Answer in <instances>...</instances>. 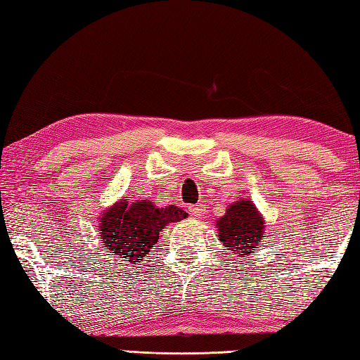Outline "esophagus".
I'll list each match as a JSON object with an SVG mask.
<instances>
[{
  "label": "esophagus",
  "instance_id": "34e87169",
  "mask_svg": "<svg viewBox=\"0 0 360 360\" xmlns=\"http://www.w3.org/2000/svg\"><path fill=\"white\" fill-rule=\"evenodd\" d=\"M188 210H190V214H192L193 217L201 218L202 214H204V210H206V207H204L202 202H198V204H193V206H190Z\"/></svg>",
  "mask_w": 360,
  "mask_h": 360
}]
</instances>
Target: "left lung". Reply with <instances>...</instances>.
Here are the masks:
<instances>
[{"mask_svg": "<svg viewBox=\"0 0 360 360\" xmlns=\"http://www.w3.org/2000/svg\"><path fill=\"white\" fill-rule=\"evenodd\" d=\"M215 226L224 248L242 257L250 256L265 237V220L251 200L231 202Z\"/></svg>", "mask_w": 360, "mask_h": 360, "instance_id": "8db88e82", "label": "left lung"}]
</instances>
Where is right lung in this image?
<instances>
[{"mask_svg":"<svg viewBox=\"0 0 360 360\" xmlns=\"http://www.w3.org/2000/svg\"><path fill=\"white\" fill-rule=\"evenodd\" d=\"M186 217L187 212L173 204L158 207L148 198L132 204L120 200L100 215L98 232L105 251L136 264L150 255L168 223L181 221Z\"/></svg>","mask_w":360,"mask_h":360,"instance_id":"right-lung-1","label":"right lung"}]
</instances>
